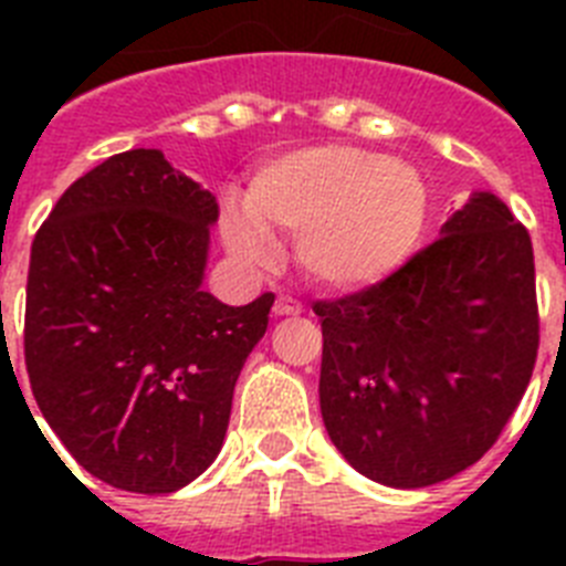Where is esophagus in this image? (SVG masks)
Listing matches in <instances>:
<instances>
[{"label":"esophagus","instance_id":"esophagus-1","mask_svg":"<svg viewBox=\"0 0 566 566\" xmlns=\"http://www.w3.org/2000/svg\"><path fill=\"white\" fill-rule=\"evenodd\" d=\"M272 314L274 317H297V314H303V306H300L297 300H292V297H277Z\"/></svg>","mask_w":566,"mask_h":566}]
</instances>
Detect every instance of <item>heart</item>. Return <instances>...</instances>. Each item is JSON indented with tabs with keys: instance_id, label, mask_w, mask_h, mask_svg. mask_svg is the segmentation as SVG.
Returning <instances> with one entry per match:
<instances>
[{
	"instance_id": "obj_1",
	"label": "heart",
	"mask_w": 566,
	"mask_h": 566,
	"mask_svg": "<svg viewBox=\"0 0 566 566\" xmlns=\"http://www.w3.org/2000/svg\"><path fill=\"white\" fill-rule=\"evenodd\" d=\"M431 192L411 164L348 144H314L254 169L243 212L223 218L229 249L263 258L269 238H294L314 286L365 292L411 263L428 227Z\"/></svg>"
}]
</instances>
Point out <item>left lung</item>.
<instances>
[{"instance_id": "8db88e82", "label": "left lung", "mask_w": 566, "mask_h": 566, "mask_svg": "<svg viewBox=\"0 0 566 566\" xmlns=\"http://www.w3.org/2000/svg\"><path fill=\"white\" fill-rule=\"evenodd\" d=\"M319 411L334 448L385 488H431L484 457L538 352L533 243L473 192L391 280L319 300Z\"/></svg>"}]
</instances>
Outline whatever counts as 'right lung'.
<instances>
[{"instance_id":"right-lung-1","label":"right lung","mask_w":566,"mask_h":566,"mask_svg":"<svg viewBox=\"0 0 566 566\" xmlns=\"http://www.w3.org/2000/svg\"><path fill=\"white\" fill-rule=\"evenodd\" d=\"M214 221L209 189L161 149H129L82 175L30 249V388L70 457L118 490L201 476L266 334L274 294L227 306L203 292Z\"/></svg>"}]
</instances>
